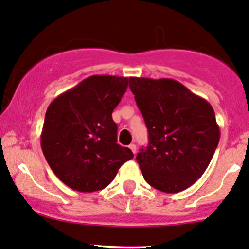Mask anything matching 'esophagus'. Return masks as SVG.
<instances>
[{
    "label": "esophagus",
    "instance_id": "esophagus-1",
    "mask_svg": "<svg viewBox=\"0 0 249 249\" xmlns=\"http://www.w3.org/2000/svg\"><path fill=\"white\" fill-rule=\"evenodd\" d=\"M129 148H130V150H132V152L134 153V155H135V152H137V146H135L134 143H130V145H129Z\"/></svg>",
    "mask_w": 249,
    "mask_h": 249
}]
</instances>
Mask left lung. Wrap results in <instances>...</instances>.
<instances>
[{"label": "left lung", "mask_w": 249, "mask_h": 249, "mask_svg": "<svg viewBox=\"0 0 249 249\" xmlns=\"http://www.w3.org/2000/svg\"><path fill=\"white\" fill-rule=\"evenodd\" d=\"M148 130V146L137 156L143 178L165 193H178L201 178L218 145L213 107L173 79L129 78Z\"/></svg>", "instance_id": "1"}]
</instances>
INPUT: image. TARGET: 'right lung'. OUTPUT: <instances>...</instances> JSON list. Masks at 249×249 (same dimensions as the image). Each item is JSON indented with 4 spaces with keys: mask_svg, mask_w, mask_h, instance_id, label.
I'll list each match as a JSON object with an SVG mask.
<instances>
[{
    "mask_svg": "<svg viewBox=\"0 0 249 249\" xmlns=\"http://www.w3.org/2000/svg\"><path fill=\"white\" fill-rule=\"evenodd\" d=\"M128 78L92 75L56 97L45 114L40 145L51 170L69 188L84 193L111 183L121 165L134 157L117 143L112 111Z\"/></svg>",
    "mask_w": 249,
    "mask_h": 249,
    "instance_id": "1",
    "label": "right lung"
}]
</instances>
